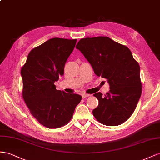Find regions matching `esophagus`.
Segmentation results:
<instances>
[{"mask_svg": "<svg viewBox=\"0 0 160 160\" xmlns=\"http://www.w3.org/2000/svg\"><path fill=\"white\" fill-rule=\"evenodd\" d=\"M90 94H86V93H83L82 94V98H86V97H90Z\"/></svg>", "mask_w": 160, "mask_h": 160, "instance_id": "1", "label": "esophagus"}]
</instances>
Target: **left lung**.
<instances>
[{
	"label": "left lung",
	"mask_w": 160,
	"mask_h": 160,
	"mask_svg": "<svg viewBox=\"0 0 160 160\" xmlns=\"http://www.w3.org/2000/svg\"><path fill=\"white\" fill-rule=\"evenodd\" d=\"M96 75L106 78L110 91L94 94L98 105L92 111L98 122L107 126L122 124L131 116L142 90L140 67L130 49L108 37L86 38L77 43Z\"/></svg>",
	"instance_id": "8db88e82"
}]
</instances>
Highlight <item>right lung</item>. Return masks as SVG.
I'll return each instance as SVG.
<instances>
[{
	"label": "right lung",
	"mask_w": 160,
	"mask_h": 160,
	"mask_svg": "<svg viewBox=\"0 0 160 160\" xmlns=\"http://www.w3.org/2000/svg\"><path fill=\"white\" fill-rule=\"evenodd\" d=\"M76 42V39H50L31 50L21 68L24 101L31 115L49 129L69 122L82 100L80 95L57 90L54 84L63 75Z\"/></svg>",
	"instance_id": "1"
}]
</instances>
